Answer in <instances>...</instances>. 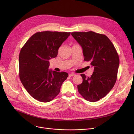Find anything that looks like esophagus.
Wrapping results in <instances>:
<instances>
[{
    "label": "esophagus",
    "instance_id": "1",
    "mask_svg": "<svg viewBox=\"0 0 134 134\" xmlns=\"http://www.w3.org/2000/svg\"><path fill=\"white\" fill-rule=\"evenodd\" d=\"M74 75H75V74L74 73H70V74H69V77H72V76H74Z\"/></svg>",
    "mask_w": 134,
    "mask_h": 134
}]
</instances>
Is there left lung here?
<instances>
[{
    "label": "left lung",
    "instance_id": "obj_1",
    "mask_svg": "<svg viewBox=\"0 0 134 134\" xmlns=\"http://www.w3.org/2000/svg\"><path fill=\"white\" fill-rule=\"evenodd\" d=\"M83 49L84 60L90 62L94 71L90 77L82 74L77 85L80 94L87 101L96 102L104 98L115 84L119 58L116 49L105 35L92 31L72 32Z\"/></svg>",
    "mask_w": 134,
    "mask_h": 134
}]
</instances>
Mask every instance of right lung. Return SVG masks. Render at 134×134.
Here are the masks:
<instances>
[{"label":"right lung","instance_id":"1","mask_svg":"<svg viewBox=\"0 0 134 134\" xmlns=\"http://www.w3.org/2000/svg\"><path fill=\"white\" fill-rule=\"evenodd\" d=\"M70 32H38L27 40L19 55V76L27 91L35 100L52 101L60 92L68 74L49 70V60L58 54L59 48Z\"/></svg>","mask_w":134,"mask_h":134}]
</instances>
